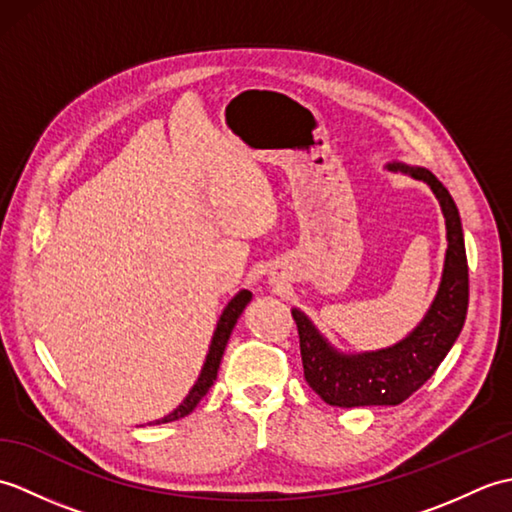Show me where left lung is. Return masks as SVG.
I'll return each instance as SVG.
<instances>
[{
	"label": "left lung",
	"instance_id": "obj_1",
	"mask_svg": "<svg viewBox=\"0 0 512 512\" xmlns=\"http://www.w3.org/2000/svg\"><path fill=\"white\" fill-rule=\"evenodd\" d=\"M389 171L427 182L447 220V257L442 281L429 312L407 339L376 352L343 354L325 341L301 310H292L299 330L303 376L332 407L400 405L436 372L462 332L469 308V264L458 206L429 169L391 162Z\"/></svg>",
	"mask_w": 512,
	"mask_h": 512
}]
</instances>
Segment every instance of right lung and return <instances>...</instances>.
Segmentation results:
<instances>
[{
    "mask_svg": "<svg viewBox=\"0 0 512 512\" xmlns=\"http://www.w3.org/2000/svg\"><path fill=\"white\" fill-rule=\"evenodd\" d=\"M250 299H253V295H250L248 290H242V292H237V295L231 301H228V306L224 308L220 321H217V328L213 332V341H211V347H209V354H206V361H204V367H202L198 380H195V385L191 387L187 398L180 402L178 409H173L169 416H165L162 420H156V424L180 420L184 416H189V413L195 407H198V402L206 396V391L211 389L213 380L217 378V369H220L222 354H224L226 343H228V336H231L235 323L239 319V314L244 312V308L248 306Z\"/></svg>",
    "mask_w": 512,
    "mask_h": 512,
    "instance_id": "obj_1",
    "label": "right lung"
}]
</instances>
